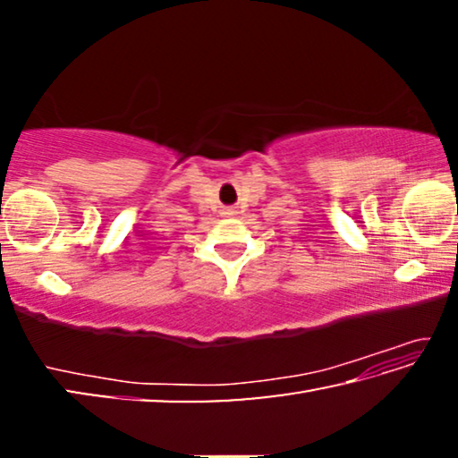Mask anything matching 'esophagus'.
Returning a JSON list of instances; mask_svg holds the SVG:
<instances>
[{
    "label": "esophagus",
    "instance_id": "34e87169",
    "mask_svg": "<svg viewBox=\"0 0 458 458\" xmlns=\"http://www.w3.org/2000/svg\"><path fill=\"white\" fill-rule=\"evenodd\" d=\"M226 214H236V212H234V208H228V212H226Z\"/></svg>",
    "mask_w": 458,
    "mask_h": 458
}]
</instances>
